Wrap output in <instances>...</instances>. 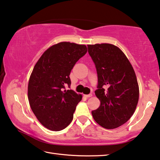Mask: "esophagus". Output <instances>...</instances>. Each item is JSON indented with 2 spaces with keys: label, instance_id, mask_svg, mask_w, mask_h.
I'll use <instances>...</instances> for the list:
<instances>
[{
  "label": "esophagus",
  "instance_id": "esophagus-1",
  "mask_svg": "<svg viewBox=\"0 0 160 160\" xmlns=\"http://www.w3.org/2000/svg\"><path fill=\"white\" fill-rule=\"evenodd\" d=\"M85 97H86V98L92 97V94H89V95H85Z\"/></svg>",
  "mask_w": 160,
  "mask_h": 160
}]
</instances>
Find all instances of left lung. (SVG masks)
Here are the masks:
<instances>
[{
	"mask_svg": "<svg viewBox=\"0 0 160 160\" xmlns=\"http://www.w3.org/2000/svg\"><path fill=\"white\" fill-rule=\"evenodd\" d=\"M95 62L98 85L95 95L100 101L92 115L98 125L115 129L128 122L139 100V85L132 66L118 47L112 44L88 45Z\"/></svg>",
	"mask_w": 160,
	"mask_h": 160,
	"instance_id": "obj_1",
	"label": "left lung"
}]
</instances>
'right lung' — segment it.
<instances>
[{
    "instance_id": "add662e5",
    "label": "right lung",
    "mask_w": 160,
    "mask_h": 160,
    "mask_svg": "<svg viewBox=\"0 0 160 160\" xmlns=\"http://www.w3.org/2000/svg\"><path fill=\"white\" fill-rule=\"evenodd\" d=\"M86 45L61 42L45 50L35 65L28 86L31 110L45 128L60 131L70 125L82 96L70 87V74L75 63L85 55Z\"/></svg>"
}]
</instances>
